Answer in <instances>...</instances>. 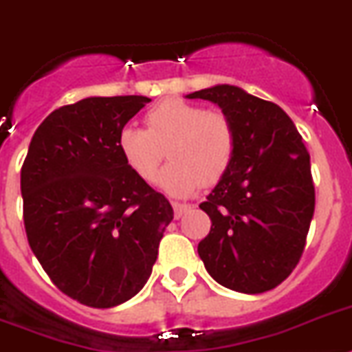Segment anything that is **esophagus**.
Instances as JSON below:
<instances>
[{
  "instance_id": "esophagus-1",
  "label": "esophagus",
  "mask_w": 352,
  "mask_h": 352,
  "mask_svg": "<svg viewBox=\"0 0 352 352\" xmlns=\"http://www.w3.org/2000/svg\"><path fill=\"white\" fill-rule=\"evenodd\" d=\"M171 206H173V212H175V218H181L182 214H186V212H188V211H190V209H191L190 204L171 202Z\"/></svg>"
}]
</instances>
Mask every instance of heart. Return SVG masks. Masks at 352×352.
Listing matches in <instances>:
<instances>
[{"instance_id":"obj_1","label":"heart","mask_w":352,"mask_h":352,"mask_svg":"<svg viewBox=\"0 0 352 352\" xmlns=\"http://www.w3.org/2000/svg\"><path fill=\"white\" fill-rule=\"evenodd\" d=\"M168 144L171 162L159 177V186L173 197H190L202 184H217L231 168L236 132L226 114L170 98L150 109L146 131L129 125L118 134L121 159L146 182L157 175Z\"/></svg>"}]
</instances>
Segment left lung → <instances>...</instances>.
<instances>
[{"mask_svg":"<svg viewBox=\"0 0 352 352\" xmlns=\"http://www.w3.org/2000/svg\"><path fill=\"white\" fill-rule=\"evenodd\" d=\"M217 103L236 132V153L200 209L211 231L199 243L209 276L241 294L281 285L302 256L315 211L309 153L276 103L221 84L186 94Z\"/></svg>","mask_w":352,"mask_h":352,"instance_id":"8db88e82","label":"left lung"}]
</instances>
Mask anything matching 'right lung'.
<instances>
[{
  "mask_svg": "<svg viewBox=\"0 0 352 352\" xmlns=\"http://www.w3.org/2000/svg\"><path fill=\"white\" fill-rule=\"evenodd\" d=\"M146 96H91L53 111L21 168L30 249L53 285L91 308L132 299L148 281L173 220L118 152V134Z\"/></svg>",
  "mask_w": 352,
  "mask_h": 352,
  "instance_id": "obj_1",
  "label": "right lung"
}]
</instances>
